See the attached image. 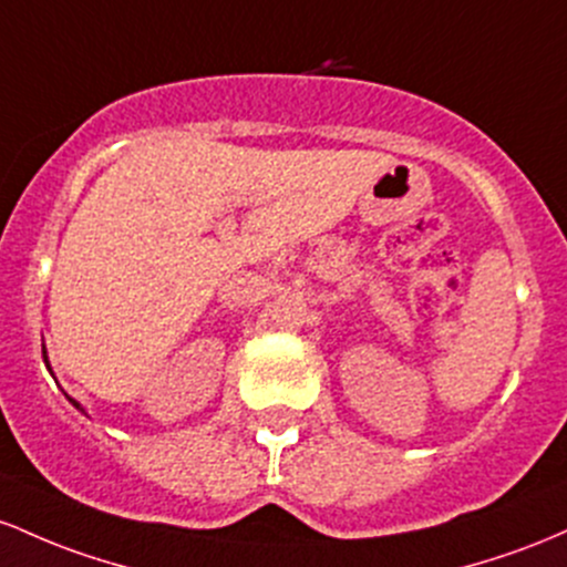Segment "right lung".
I'll use <instances>...</instances> for the list:
<instances>
[{
  "label": "right lung",
  "instance_id": "right-lung-1",
  "mask_svg": "<svg viewBox=\"0 0 567 567\" xmlns=\"http://www.w3.org/2000/svg\"><path fill=\"white\" fill-rule=\"evenodd\" d=\"M74 406H80V404H78V402H74Z\"/></svg>",
  "mask_w": 567,
  "mask_h": 567
}]
</instances>
